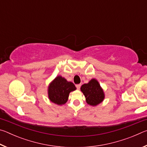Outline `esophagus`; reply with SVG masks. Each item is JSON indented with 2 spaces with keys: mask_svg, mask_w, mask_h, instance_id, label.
<instances>
[{
  "mask_svg": "<svg viewBox=\"0 0 147 147\" xmlns=\"http://www.w3.org/2000/svg\"><path fill=\"white\" fill-rule=\"evenodd\" d=\"M80 86H81L80 84H77V85H76V88L78 89H80Z\"/></svg>",
  "mask_w": 147,
  "mask_h": 147,
  "instance_id": "obj_1",
  "label": "esophagus"
}]
</instances>
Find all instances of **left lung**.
I'll list each match as a JSON object with an SVG mask.
<instances>
[{"label":"left lung","instance_id":"8db88e82","mask_svg":"<svg viewBox=\"0 0 147 147\" xmlns=\"http://www.w3.org/2000/svg\"><path fill=\"white\" fill-rule=\"evenodd\" d=\"M80 90L85 96L86 102L91 106H98L105 98L103 89L95 78H92L88 83L83 84Z\"/></svg>","mask_w":147,"mask_h":147}]
</instances>
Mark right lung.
<instances>
[{
	"mask_svg": "<svg viewBox=\"0 0 147 147\" xmlns=\"http://www.w3.org/2000/svg\"><path fill=\"white\" fill-rule=\"evenodd\" d=\"M76 88L71 82L59 75L49 84L47 93L50 101L57 105H63L68 100L69 93L75 91Z\"/></svg>",
	"mask_w": 147,
	"mask_h": 147,
	"instance_id": "add662e5",
	"label": "right lung"
}]
</instances>
